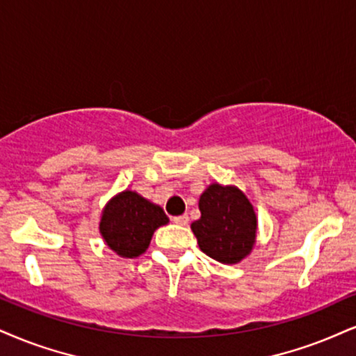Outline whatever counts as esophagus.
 I'll return each mask as SVG.
<instances>
[{"label": "esophagus", "instance_id": "obj_1", "mask_svg": "<svg viewBox=\"0 0 356 356\" xmlns=\"http://www.w3.org/2000/svg\"><path fill=\"white\" fill-rule=\"evenodd\" d=\"M173 222H177L179 226H186L188 222H190V216L188 214H181V216H175L173 218Z\"/></svg>", "mask_w": 356, "mask_h": 356}]
</instances>
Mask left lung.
<instances>
[{
  "instance_id": "left-lung-1",
  "label": "left lung",
  "mask_w": 356,
  "mask_h": 356,
  "mask_svg": "<svg viewBox=\"0 0 356 356\" xmlns=\"http://www.w3.org/2000/svg\"><path fill=\"white\" fill-rule=\"evenodd\" d=\"M201 218L191 225L200 249L221 264H238L252 252L257 216L238 186L211 183L200 196Z\"/></svg>"
}]
</instances>
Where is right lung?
<instances>
[{
	"label": "right lung",
	"mask_w": 356,
	"mask_h": 356,
	"mask_svg": "<svg viewBox=\"0 0 356 356\" xmlns=\"http://www.w3.org/2000/svg\"><path fill=\"white\" fill-rule=\"evenodd\" d=\"M168 221L161 206L137 191L124 190L104 206L99 231L111 251L124 259H134L147 251L153 232Z\"/></svg>",
	"instance_id": "obj_1"
}]
</instances>
